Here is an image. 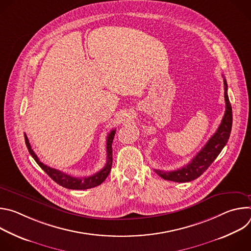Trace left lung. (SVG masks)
I'll return each instance as SVG.
<instances>
[{"mask_svg": "<svg viewBox=\"0 0 251 251\" xmlns=\"http://www.w3.org/2000/svg\"><path fill=\"white\" fill-rule=\"evenodd\" d=\"M224 84L226 112L217 132L209 138L206 144L187 166L170 172L155 170V172L161 177H163L164 180L176 183H186L196 180V178H198L201 174L205 172V170H207V168L217 159L224 147L226 145L232 126V109L227 95V83L226 78H224Z\"/></svg>", "mask_w": 251, "mask_h": 251, "instance_id": "left-lung-1", "label": "left lung"}]
</instances>
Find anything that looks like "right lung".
I'll use <instances>...</instances> for the list:
<instances>
[{
    "label": "right lung",
    "mask_w": 251,
    "mask_h": 251,
    "mask_svg": "<svg viewBox=\"0 0 251 251\" xmlns=\"http://www.w3.org/2000/svg\"><path fill=\"white\" fill-rule=\"evenodd\" d=\"M116 130H111V132L107 136V142H106V151H107V162L102 170L97 172L94 175H91L89 176H84V177H76V176H71L59 170L50 168L45 164H43L38 156L34 154L33 150L30 147V144L28 142V139L26 135L25 134V145L26 148L31 155V157L34 159V161L38 163V165L52 178V180L58 184L59 186L69 189V190H87L91 189L94 187L99 186L104 182L107 176L109 175L112 167V142L115 136Z\"/></svg>",
    "instance_id": "1"
}]
</instances>
